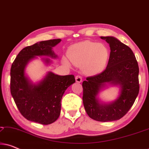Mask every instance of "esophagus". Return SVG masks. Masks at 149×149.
I'll list each match as a JSON object with an SVG mask.
<instances>
[{"label":"esophagus","instance_id":"esophagus-1","mask_svg":"<svg viewBox=\"0 0 149 149\" xmlns=\"http://www.w3.org/2000/svg\"><path fill=\"white\" fill-rule=\"evenodd\" d=\"M75 80H76V82L77 83H81L82 82V77L79 76V75H77V76L75 77Z\"/></svg>","mask_w":149,"mask_h":149}]
</instances>
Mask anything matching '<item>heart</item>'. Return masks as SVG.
Listing matches in <instances>:
<instances>
[{
	"label": "heart",
	"mask_w": 149,
	"mask_h": 149,
	"mask_svg": "<svg viewBox=\"0 0 149 149\" xmlns=\"http://www.w3.org/2000/svg\"><path fill=\"white\" fill-rule=\"evenodd\" d=\"M69 60L75 66L82 68L87 74H95L105 68L109 58V50L102 43L86 40L70 47L68 52ZM63 63L70 66L66 58Z\"/></svg>",
	"instance_id": "1"
}]
</instances>
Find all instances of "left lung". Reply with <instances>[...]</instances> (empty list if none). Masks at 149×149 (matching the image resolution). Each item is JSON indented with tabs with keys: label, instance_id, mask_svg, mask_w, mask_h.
<instances>
[{
	"label": "left lung",
	"instance_id": "8db88e82",
	"mask_svg": "<svg viewBox=\"0 0 149 149\" xmlns=\"http://www.w3.org/2000/svg\"><path fill=\"white\" fill-rule=\"evenodd\" d=\"M100 38L109 44V62L102 72L83 82V102L89 117L108 122L121 119L134 104L139 93V68L129 47L114 36ZM108 85L119 86L120 92L115 101L105 103L99 95Z\"/></svg>",
	"mask_w": 149,
	"mask_h": 149
}]
</instances>
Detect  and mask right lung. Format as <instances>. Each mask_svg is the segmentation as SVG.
Wrapping results in <instances>:
<instances>
[{"label":"right lung","mask_w":149,"mask_h":149,"mask_svg":"<svg viewBox=\"0 0 149 149\" xmlns=\"http://www.w3.org/2000/svg\"><path fill=\"white\" fill-rule=\"evenodd\" d=\"M60 38L42 40L24 48L16 57L11 68V93L22 115L28 121L42 125L54 123L60 117L61 100L65 91L75 83L72 74L60 76L47 72L37 83H33L26 74L28 64L37 56H44L45 64L52 63L50 58L58 56L53 47Z\"/></svg>","instance_id":"1"}]
</instances>
